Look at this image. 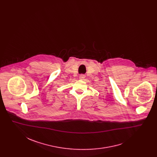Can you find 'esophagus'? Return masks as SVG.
I'll return each instance as SVG.
<instances>
[{"instance_id": "34e87169", "label": "esophagus", "mask_w": 157, "mask_h": 157, "mask_svg": "<svg viewBox=\"0 0 157 157\" xmlns=\"http://www.w3.org/2000/svg\"><path fill=\"white\" fill-rule=\"evenodd\" d=\"M85 78V76L83 75V74H81V75H79V79H80L81 80L84 79Z\"/></svg>"}]
</instances>
